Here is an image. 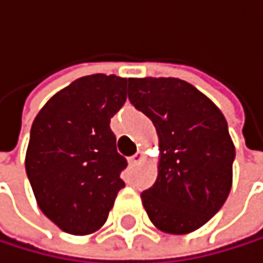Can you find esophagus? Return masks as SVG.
Wrapping results in <instances>:
<instances>
[{
  "label": "esophagus",
  "mask_w": 263,
  "mask_h": 263,
  "mask_svg": "<svg viewBox=\"0 0 263 263\" xmlns=\"http://www.w3.org/2000/svg\"><path fill=\"white\" fill-rule=\"evenodd\" d=\"M141 160H142V152H138V154H135L133 157H130V158H128L130 164H136V163H139Z\"/></svg>",
  "instance_id": "esophagus-1"
}]
</instances>
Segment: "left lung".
<instances>
[{
	"label": "left lung",
	"instance_id": "8db88e82",
	"mask_svg": "<svg viewBox=\"0 0 263 263\" xmlns=\"http://www.w3.org/2000/svg\"><path fill=\"white\" fill-rule=\"evenodd\" d=\"M128 100L146 114L160 139L155 183L141 193L154 226L188 234L226 202L235 147L218 106L179 78H128Z\"/></svg>",
	"mask_w": 263,
	"mask_h": 263
}]
</instances>
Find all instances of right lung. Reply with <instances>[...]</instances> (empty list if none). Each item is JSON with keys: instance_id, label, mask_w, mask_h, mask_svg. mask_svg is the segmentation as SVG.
Returning a JSON list of instances; mask_svg holds the SVG:
<instances>
[{"instance_id": "add662e5", "label": "right lung", "mask_w": 263, "mask_h": 263, "mask_svg": "<svg viewBox=\"0 0 263 263\" xmlns=\"http://www.w3.org/2000/svg\"><path fill=\"white\" fill-rule=\"evenodd\" d=\"M127 80L96 73L75 80L39 111L26 151L37 204L72 235L100 229L125 186L127 160L116 149L111 117L127 100Z\"/></svg>"}]
</instances>
